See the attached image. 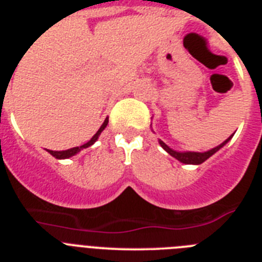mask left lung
I'll list each match as a JSON object with an SVG mask.
<instances>
[{
    "label": "left lung",
    "mask_w": 262,
    "mask_h": 262,
    "mask_svg": "<svg viewBox=\"0 0 262 262\" xmlns=\"http://www.w3.org/2000/svg\"><path fill=\"white\" fill-rule=\"evenodd\" d=\"M233 135H231L230 138L226 139L222 144L216 145L215 148H211V149H209V151L206 152H190V151H186V152H180V151H174L173 148H170L169 145H166L165 143L163 142V140H160L159 139V143L160 145L165 149L166 152H168L170 156H173L174 159H177L180 163L182 164H191V165H200V164H202L203 161H206V160L209 159V157H211L212 155L216 154L221 148H223L224 145L227 144V143L230 142L231 138H232Z\"/></svg>",
    "instance_id": "left-lung-1"
}]
</instances>
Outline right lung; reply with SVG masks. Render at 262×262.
Wrapping results in <instances>:
<instances>
[{
  "label": "right lung",
  "instance_id": "obj_1",
  "mask_svg": "<svg viewBox=\"0 0 262 262\" xmlns=\"http://www.w3.org/2000/svg\"><path fill=\"white\" fill-rule=\"evenodd\" d=\"M107 123H108V118H106L105 122H103V123H102V126L99 127V129H98V131H97L96 134H94L93 138L90 139V140L88 143H85V144L80 145V147H73V148H71V149H66V151H51V149H47V152L50 155H52V156L55 157V159H59V160L69 159V157L75 156V155H77L78 152L82 151L84 148H88V147H90V145H93L94 143H96L97 140H98V138H99V135H101V133H102L103 129L106 128Z\"/></svg>",
  "mask_w": 262,
  "mask_h": 262
}]
</instances>
